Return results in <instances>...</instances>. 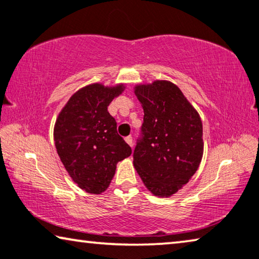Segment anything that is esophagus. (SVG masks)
Here are the masks:
<instances>
[{"instance_id":"esophagus-1","label":"esophagus","mask_w":259,"mask_h":259,"mask_svg":"<svg viewBox=\"0 0 259 259\" xmlns=\"http://www.w3.org/2000/svg\"><path fill=\"white\" fill-rule=\"evenodd\" d=\"M125 141H126L127 145H130L131 147H133V139H132V137L125 138Z\"/></svg>"}]
</instances>
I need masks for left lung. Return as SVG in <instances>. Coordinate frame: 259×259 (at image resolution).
<instances>
[{
	"instance_id": "left-lung-1",
	"label": "left lung",
	"mask_w": 259,
	"mask_h": 259,
	"mask_svg": "<svg viewBox=\"0 0 259 259\" xmlns=\"http://www.w3.org/2000/svg\"><path fill=\"white\" fill-rule=\"evenodd\" d=\"M143 109L142 139L133 164L154 196L171 197L196 174L204 154L198 111L172 82L156 79L134 87Z\"/></svg>"
}]
</instances>
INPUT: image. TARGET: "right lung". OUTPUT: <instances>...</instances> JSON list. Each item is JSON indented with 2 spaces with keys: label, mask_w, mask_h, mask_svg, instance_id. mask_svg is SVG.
<instances>
[{
  "label": "right lung",
  "mask_w": 259,
  "mask_h": 259,
  "mask_svg": "<svg viewBox=\"0 0 259 259\" xmlns=\"http://www.w3.org/2000/svg\"><path fill=\"white\" fill-rule=\"evenodd\" d=\"M125 88L124 83L83 87L68 99L55 121L53 135L59 157L71 180L88 193L104 192L117 163L132 154L107 111Z\"/></svg>",
  "instance_id": "obj_1"
}]
</instances>
